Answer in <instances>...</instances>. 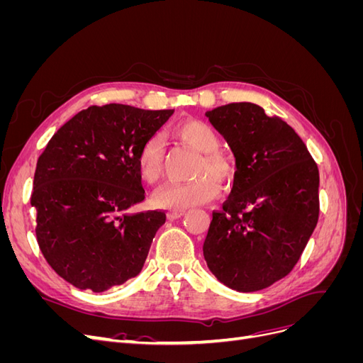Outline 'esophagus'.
Returning <instances> with one entry per match:
<instances>
[{"instance_id": "34e87169", "label": "esophagus", "mask_w": 363, "mask_h": 363, "mask_svg": "<svg viewBox=\"0 0 363 363\" xmlns=\"http://www.w3.org/2000/svg\"><path fill=\"white\" fill-rule=\"evenodd\" d=\"M184 213H186L184 208H179V211H171V212L168 213V218H169V219H179V218H182Z\"/></svg>"}]
</instances>
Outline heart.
Masks as SVG:
<instances>
[{
  "label": "heart",
  "instance_id": "b5f03b06",
  "mask_svg": "<svg viewBox=\"0 0 363 363\" xmlns=\"http://www.w3.org/2000/svg\"><path fill=\"white\" fill-rule=\"evenodd\" d=\"M174 135L189 145L204 152L203 160L195 171L192 182H169L152 196V203L160 208H188L211 203L219 195L221 184H228L235 177V168L221 148V138L218 131L199 119H186L174 127ZM164 139L162 135H152L145 140L138 155V169L147 183H156L163 169Z\"/></svg>",
  "mask_w": 363,
  "mask_h": 363
}]
</instances>
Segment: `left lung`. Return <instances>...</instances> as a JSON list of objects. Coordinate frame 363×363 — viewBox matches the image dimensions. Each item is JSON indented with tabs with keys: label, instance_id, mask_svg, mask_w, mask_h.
Returning a JSON list of instances; mask_svg holds the SVG:
<instances>
[{
	"label": "left lung",
	"instance_id": "obj_1",
	"mask_svg": "<svg viewBox=\"0 0 363 363\" xmlns=\"http://www.w3.org/2000/svg\"><path fill=\"white\" fill-rule=\"evenodd\" d=\"M236 157L233 189L203 245L213 276L239 292L286 277L320 216V171L295 130L252 103L206 112Z\"/></svg>",
	"mask_w": 363,
	"mask_h": 363
}]
</instances>
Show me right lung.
I'll list each match as a JSON object with an SVG mask.
<instances>
[{
    "instance_id": "right-lung-1",
    "label": "right lung",
    "mask_w": 363,
    "mask_h": 363,
    "mask_svg": "<svg viewBox=\"0 0 363 363\" xmlns=\"http://www.w3.org/2000/svg\"><path fill=\"white\" fill-rule=\"evenodd\" d=\"M174 111L91 106L38 159L30 203L43 257L79 289L103 292L136 277L163 211L127 213L145 200L138 155Z\"/></svg>"
}]
</instances>
